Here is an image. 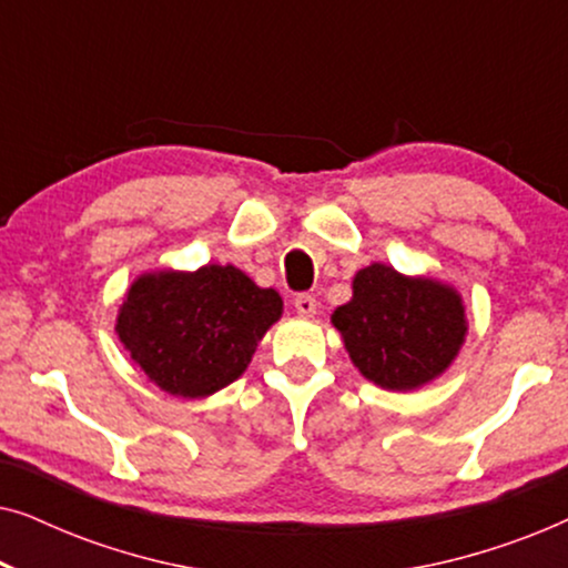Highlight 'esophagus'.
<instances>
[{"instance_id":"obj_1","label":"esophagus","mask_w":568,"mask_h":568,"mask_svg":"<svg viewBox=\"0 0 568 568\" xmlns=\"http://www.w3.org/2000/svg\"><path fill=\"white\" fill-rule=\"evenodd\" d=\"M294 310H297L302 317H313L317 313V302L313 294H307V292L297 294V297H294Z\"/></svg>"}]
</instances>
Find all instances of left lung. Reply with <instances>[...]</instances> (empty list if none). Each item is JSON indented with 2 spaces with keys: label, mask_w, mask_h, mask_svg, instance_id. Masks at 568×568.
Listing matches in <instances>:
<instances>
[{
  "label": "left lung",
  "mask_w": 568,
  "mask_h": 568,
  "mask_svg": "<svg viewBox=\"0 0 568 568\" xmlns=\"http://www.w3.org/2000/svg\"><path fill=\"white\" fill-rule=\"evenodd\" d=\"M331 323L362 375L387 390H414L442 375L468 331L460 294L385 263L354 276V297Z\"/></svg>",
  "instance_id": "8db88e82"
}]
</instances>
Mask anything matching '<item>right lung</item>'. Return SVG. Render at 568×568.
Wrapping results in <instances>:
<instances>
[{
	"label": "right lung",
	"instance_id": "1",
	"mask_svg": "<svg viewBox=\"0 0 568 568\" xmlns=\"http://www.w3.org/2000/svg\"><path fill=\"white\" fill-rule=\"evenodd\" d=\"M278 317V292L261 290L235 266H201L139 276L115 331L154 385L204 398L243 375Z\"/></svg>",
	"mask_w": 568,
	"mask_h": 568
}]
</instances>
